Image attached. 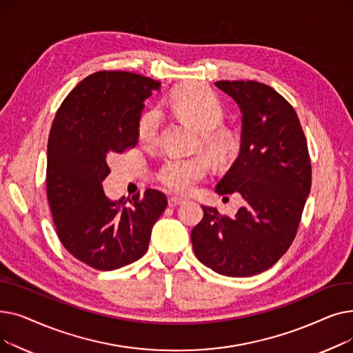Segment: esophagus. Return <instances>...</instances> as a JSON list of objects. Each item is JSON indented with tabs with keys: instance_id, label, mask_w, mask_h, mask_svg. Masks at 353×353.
<instances>
[{
	"instance_id": "obj_1",
	"label": "esophagus",
	"mask_w": 353,
	"mask_h": 353,
	"mask_svg": "<svg viewBox=\"0 0 353 353\" xmlns=\"http://www.w3.org/2000/svg\"><path fill=\"white\" fill-rule=\"evenodd\" d=\"M184 200L183 199H180V197H176V196H173V197H169V200H167V203H169V206L170 208H176V206H179V205H181Z\"/></svg>"
}]
</instances>
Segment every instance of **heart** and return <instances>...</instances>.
<instances>
[{
  "label": "heart",
  "mask_w": 353,
  "mask_h": 353,
  "mask_svg": "<svg viewBox=\"0 0 353 353\" xmlns=\"http://www.w3.org/2000/svg\"><path fill=\"white\" fill-rule=\"evenodd\" d=\"M165 107L179 119L192 124L200 133V144L213 156H221L230 148V139L219 125L225 119V108L213 91L201 84H188L174 90L165 100ZM160 117L156 110L141 114L137 124L139 140L154 145L159 140ZM210 173L205 157L167 159L157 172L161 186L174 194H189Z\"/></svg>",
  "instance_id": "obj_1"
}]
</instances>
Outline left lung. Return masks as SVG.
<instances>
[{
    "instance_id": "left-lung-1",
    "label": "left lung",
    "mask_w": 353,
    "mask_h": 353,
    "mask_svg": "<svg viewBox=\"0 0 353 353\" xmlns=\"http://www.w3.org/2000/svg\"><path fill=\"white\" fill-rule=\"evenodd\" d=\"M242 110L240 153L219 194L239 193L236 216L201 206L203 219L192 230L199 261L214 272L246 277L272 268L288 252L298 232L312 184L307 141L292 104L259 81H216Z\"/></svg>"
}]
</instances>
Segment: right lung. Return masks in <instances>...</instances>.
<instances>
[{
	"mask_svg": "<svg viewBox=\"0 0 353 353\" xmlns=\"http://www.w3.org/2000/svg\"><path fill=\"white\" fill-rule=\"evenodd\" d=\"M160 83L130 71H97L74 87L55 113L47 147V200L63 246L97 270H114L148 249L167 197L147 189L108 200L107 160L137 144L144 100Z\"/></svg>",
	"mask_w": 353,
	"mask_h": 353,
	"instance_id": "obj_1",
	"label": "right lung"
}]
</instances>
